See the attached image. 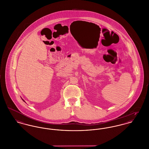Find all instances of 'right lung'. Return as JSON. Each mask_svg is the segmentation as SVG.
Masks as SVG:
<instances>
[{
  "label": "right lung",
  "instance_id": "obj_1",
  "mask_svg": "<svg viewBox=\"0 0 149 149\" xmlns=\"http://www.w3.org/2000/svg\"><path fill=\"white\" fill-rule=\"evenodd\" d=\"M23 101H24V100H23Z\"/></svg>",
  "mask_w": 149,
  "mask_h": 149
}]
</instances>
